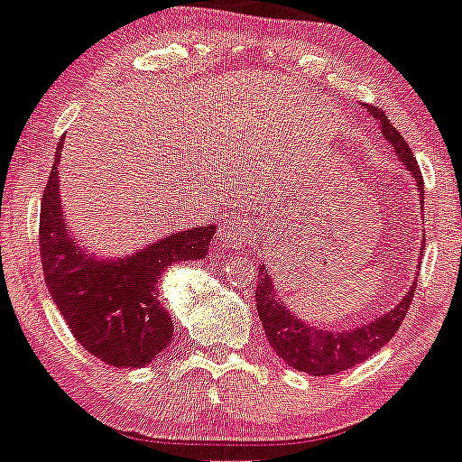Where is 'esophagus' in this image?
<instances>
[{
  "label": "esophagus",
  "mask_w": 462,
  "mask_h": 462,
  "mask_svg": "<svg viewBox=\"0 0 462 462\" xmlns=\"http://www.w3.org/2000/svg\"><path fill=\"white\" fill-rule=\"evenodd\" d=\"M249 220L240 216L226 217L225 225L220 229V242L225 246H240L246 240V233H249Z\"/></svg>",
  "instance_id": "obj_1"
}]
</instances>
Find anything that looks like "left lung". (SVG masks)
I'll return each instance as SVG.
<instances>
[{
    "instance_id": "1",
    "label": "left lung",
    "mask_w": 462,
    "mask_h": 462,
    "mask_svg": "<svg viewBox=\"0 0 462 462\" xmlns=\"http://www.w3.org/2000/svg\"><path fill=\"white\" fill-rule=\"evenodd\" d=\"M365 110H368L370 116L379 123V130L383 134L385 141L392 145V150L396 152L399 162H403L405 170H408L411 173V178H414L416 196H419L420 213H423L425 185L419 165H416L414 153H411L408 143L403 141L399 130L392 125L390 118L385 116L379 107L365 106ZM420 245L425 246V240L420 242ZM419 255H423V249L419 251ZM414 289L416 277L414 282H411L408 292L401 297V301L394 309L374 317L368 324H361L355 326V328L344 330L321 328V326L300 319V317L289 309V304H284V300L277 295L275 280H273L266 264H260L255 286V304L257 315H260L262 321V328H264L266 341H269L271 348L275 350V355L280 356V359H284V364H289L291 368H295L297 372H306V374L312 376H326L355 368L356 364H364L368 356L383 348L392 337L396 335L401 321L405 319V312H408L411 297H414Z\"/></svg>"
}]
</instances>
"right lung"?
<instances>
[{
  "label": "right lung",
  "instance_id": "right-lung-1",
  "mask_svg": "<svg viewBox=\"0 0 462 462\" xmlns=\"http://www.w3.org/2000/svg\"><path fill=\"white\" fill-rule=\"evenodd\" d=\"M61 143L42 200L39 246L48 292L72 335L114 368H143L170 346L171 315L161 301V277L173 264L202 260L216 225L180 229L123 257L79 245L59 196Z\"/></svg>",
  "mask_w": 462,
  "mask_h": 462
}]
</instances>
